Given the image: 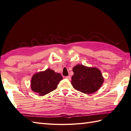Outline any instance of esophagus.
Listing matches in <instances>:
<instances>
[{"label": "esophagus", "mask_w": 131, "mask_h": 131, "mask_svg": "<svg viewBox=\"0 0 131 131\" xmlns=\"http://www.w3.org/2000/svg\"><path fill=\"white\" fill-rule=\"evenodd\" d=\"M65 78L69 80H71V76H67L65 77Z\"/></svg>", "instance_id": "34e87169"}]
</instances>
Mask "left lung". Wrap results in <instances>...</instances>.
Returning <instances> with one entry per match:
<instances>
[{"label":"left lung","mask_w":131,"mask_h":131,"mask_svg":"<svg viewBox=\"0 0 131 131\" xmlns=\"http://www.w3.org/2000/svg\"><path fill=\"white\" fill-rule=\"evenodd\" d=\"M71 84L75 90L86 94L96 92L104 82L102 73L98 69L77 65L72 69Z\"/></svg>","instance_id":"obj_1"}]
</instances>
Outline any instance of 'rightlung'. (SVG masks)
<instances>
[{"mask_svg": "<svg viewBox=\"0 0 131 131\" xmlns=\"http://www.w3.org/2000/svg\"><path fill=\"white\" fill-rule=\"evenodd\" d=\"M62 76L53 70L48 69L44 71L37 72L31 80V89L40 96H44L56 89Z\"/></svg>", "mask_w": 131, "mask_h": 131, "instance_id": "obj_1", "label": "right lung"}]
</instances>
